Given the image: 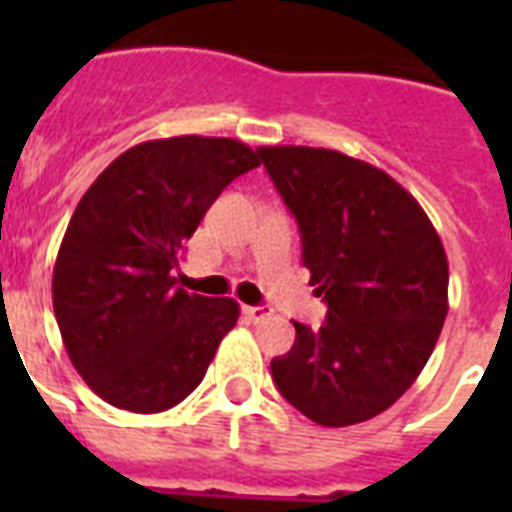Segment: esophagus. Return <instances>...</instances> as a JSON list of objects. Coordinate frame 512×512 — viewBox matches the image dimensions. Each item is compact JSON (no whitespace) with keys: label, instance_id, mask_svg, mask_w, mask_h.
<instances>
[{"label":"esophagus","instance_id":"esophagus-1","mask_svg":"<svg viewBox=\"0 0 512 512\" xmlns=\"http://www.w3.org/2000/svg\"><path fill=\"white\" fill-rule=\"evenodd\" d=\"M244 313L249 316V321H265L273 316L271 308H265V305H249V308H244Z\"/></svg>","mask_w":512,"mask_h":512}]
</instances>
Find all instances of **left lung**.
<instances>
[{"mask_svg":"<svg viewBox=\"0 0 512 512\" xmlns=\"http://www.w3.org/2000/svg\"><path fill=\"white\" fill-rule=\"evenodd\" d=\"M295 215L303 265L327 303L319 329L295 321L273 358L276 388L324 428L372 420L404 396L444 327L449 263L425 209L388 172L340 151L257 148Z\"/></svg>","mask_w":512,"mask_h":512,"instance_id":"8db88e82","label":"left lung"}]
</instances>
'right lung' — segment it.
I'll list each match as a JSON object with an SVG mask.
<instances>
[{
  "label": "right lung",
  "mask_w": 512,
  "mask_h": 512,
  "mask_svg": "<svg viewBox=\"0 0 512 512\" xmlns=\"http://www.w3.org/2000/svg\"><path fill=\"white\" fill-rule=\"evenodd\" d=\"M257 164V151L231 138L148 140L108 164L76 204L52 308L74 369L116 409L180 404L236 327V300L188 295L175 271L212 201Z\"/></svg>",
  "instance_id": "obj_1"
}]
</instances>
